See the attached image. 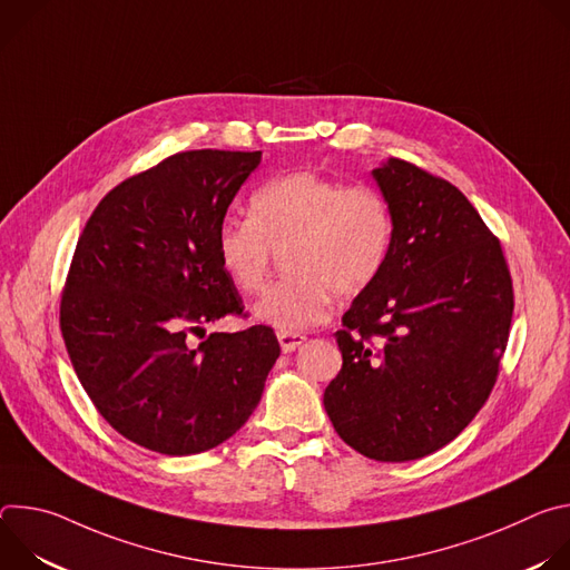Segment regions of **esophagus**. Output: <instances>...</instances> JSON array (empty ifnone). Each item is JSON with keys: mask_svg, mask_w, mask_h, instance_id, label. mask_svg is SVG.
<instances>
[{"mask_svg": "<svg viewBox=\"0 0 570 570\" xmlns=\"http://www.w3.org/2000/svg\"><path fill=\"white\" fill-rule=\"evenodd\" d=\"M277 338H279V345H282V352H295L304 341H306V336L304 334H277Z\"/></svg>", "mask_w": 570, "mask_h": 570, "instance_id": "obj_1", "label": "esophagus"}]
</instances>
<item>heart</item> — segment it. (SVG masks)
Masks as SVG:
<instances>
[{
	"mask_svg": "<svg viewBox=\"0 0 570 570\" xmlns=\"http://www.w3.org/2000/svg\"><path fill=\"white\" fill-rule=\"evenodd\" d=\"M394 243V214L374 187H347L311 171L262 185L250 218H227L216 232V257L227 279L255 295L266 286L273 253L288 273L253 306L282 334L313 327L341 299L365 293L383 273Z\"/></svg>",
	"mask_w": 570,
	"mask_h": 570,
	"instance_id": "heart-1",
	"label": "heart"
}]
</instances>
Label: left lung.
I'll list each match as a JSON object with an SVG mask.
<instances>
[{
	"label": "left lung",
	"instance_id": "8db88e82",
	"mask_svg": "<svg viewBox=\"0 0 570 570\" xmlns=\"http://www.w3.org/2000/svg\"><path fill=\"white\" fill-rule=\"evenodd\" d=\"M372 176L392 207L394 243L343 315V367L324 411L354 451L405 462L455 440L484 405L514 291L501 240L458 187L396 157Z\"/></svg>",
	"mask_w": 570,
	"mask_h": 570
}]
</instances>
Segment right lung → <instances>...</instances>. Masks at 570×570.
<instances>
[{"instance_id": "right-lung-1", "label": "right lung", "mask_w": 570, "mask_h": 570, "mask_svg": "<svg viewBox=\"0 0 570 570\" xmlns=\"http://www.w3.org/2000/svg\"><path fill=\"white\" fill-rule=\"evenodd\" d=\"M262 150H185L117 185L78 236L60 299L73 372L126 440L203 453L248 422L279 356L266 324L191 334L243 313L216 232Z\"/></svg>"}]
</instances>
